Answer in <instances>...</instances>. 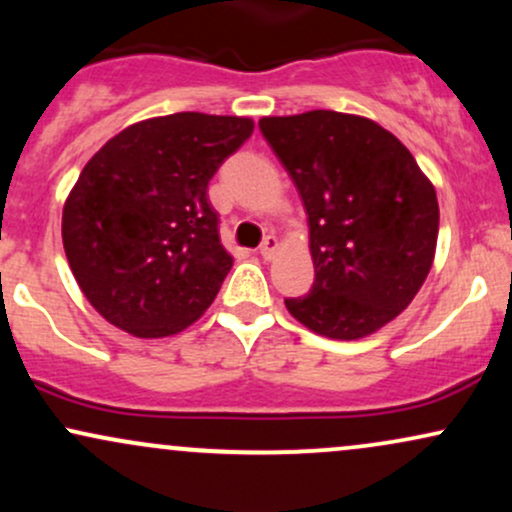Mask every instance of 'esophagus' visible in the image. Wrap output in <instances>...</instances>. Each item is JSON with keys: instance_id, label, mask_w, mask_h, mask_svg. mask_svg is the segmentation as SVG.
I'll list each match as a JSON object with an SVG mask.
<instances>
[{"instance_id": "1", "label": "esophagus", "mask_w": 512, "mask_h": 512, "mask_svg": "<svg viewBox=\"0 0 512 512\" xmlns=\"http://www.w3.org/2000/svg\"><path fill=\"white\" fill-rule=\"evenodd\" d=\"M276 248H279V240H276V236H267L260 245V255L264 257V260H272Z\"/></svg>"}]
</instances>
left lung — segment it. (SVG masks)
Here are the masks:
<instances>
[{
	"instance_id": "obj_1",
	"label": "left lung",
	"mask_w": 512,
	"mask_h": 512,
	"mask_svg": "<svg viewBox=\"0 0 512 512\" xmlns=\"http://www.w3.org/2000/svg\"><path fill=\"white\" fill-rule=\"evenodd\" d=\"M310 226L315 281L286 298L301 325L361 339L395 320L424 286L438 240L431 180L392 132L368 117L310 110L262 117Z\"/></svg>"
}]
</instances>
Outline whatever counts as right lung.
Returning <instances> with one entry per match:
<instances>
[{"instance_id":"obj_1","label":"right lung","mask_w":512,"mask_h":512,"mask_svg":"<svg viewBox=\"0 0 512 512\" xmlns=\"http://www.w3.org/2000/svg\"><path fill=\"white\" fill-rule=\"evenodd\" d=\"M250 117L175 113L115 134L81 170L62 211L76 284L134 337L178 334L231 272L207 187L250 139Z\"/></svg>"}]
</instances>
